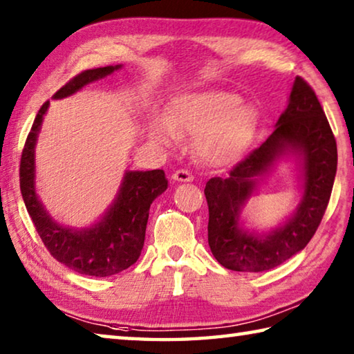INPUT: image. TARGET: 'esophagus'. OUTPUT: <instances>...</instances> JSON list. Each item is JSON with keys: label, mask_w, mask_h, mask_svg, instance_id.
Listing matches in <instances>:
<instances>
[{"label": "esophagus", "mask_w": 354, "mask_h": 354, "mask_svg": "<svg viewBox=\"0 0 354 354\" xmlns=\"http://www.w3.org/2000/svg\"><path fill=\"white\" fill-rule=\"evenodd\" d=\"M172 180L174 182H191L193 180V174L187 169H177L172 174Z\"/></svg>", "instance_id": "obj_1"}]
</instances>
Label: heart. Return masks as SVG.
<instances>
[{
    "mask_svg": "<svg viewBox=\"0 0 354 354\" xmlns=\"http://www.w3.org/2000/svg\"><path fill=\"white\" fill-rule=\"evenodd\" d=\"M239 95L224 90L191 93L174 99L166 118L149 122V135L161 146L178 136L196 135L194 147L209 165H230L243 157L255 129L257 115Z\"/></svg>",
    "mask_w": 354,
    "mask_h": 354,
    "instance_id": "1",
    "label": "heart"
}]
</instances>
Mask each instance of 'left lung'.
I'll return each instance as SVG.
<instances>
[{
	"label": "left lung",
	"instance_id": "1",
	"mask_svg": "<svg viewBox=\"0 0 354 354\" xmlns=\"http://www.w3.org/2000/svg\"><path fill=\"white\" fill-rule=\"evenodd\" d=\"M297 153L304 166V199L287 224L268 235L239 227V213L254 189L256 178L284 153ZM337 169V146L317 96L305 79L295 77L288 109L272 135L233 167L227 178L205 185L208 244L224 268L263 272L299 253L314 236L330 202Z\"/></svg>",
	"mask_w": 354,
	"mask_h": 354
}]
</instances>
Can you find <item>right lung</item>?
Here are the masks:
<instances>
[{
  "label": "right lung",
  "mask_w": 354,
  "mask_h": 354,
  "mask_svg": "<svg viewBox=\"0 0 354 354\" xmlns=\"http://www.w3.org/2000/svg\"><path fill=\"white\" fill-rule=\"evenodd\" d=\"M121 65L85 70L74 76L55 93L62 99L79 91L86 84L109 76ZM49 101L41 105L24 142L20 161V189L34 227L48 252L77 274L110 277L129 269L140 258L145 245L146 225L151 203L167 188L163 169L129 171L124 176L113 205L97 224L82 230L59 225L43 208L35 194L34 147L40 132L43 115Z\"/></svg>",
  "instance_id": "obj_1"
}]
</instances>
